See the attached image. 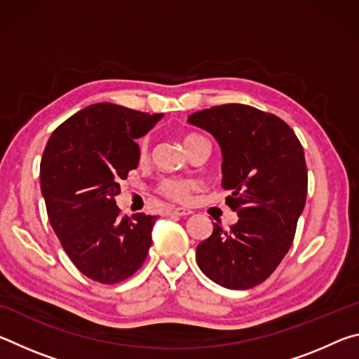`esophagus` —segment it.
<instances>
[{
	"instance_id": "1",
	"label": "esophagus",
	"mask_w": 359,
	"mask_h": 359,
	"mask_svg": "<svg viewBox=\"0 0 359 359\" xmlns=\"http://www.w3.org/2000/svg\"><path fill=\"white\" fill-rule=\"evenodd\" d=\"M172 214H174V215H177V217H188V215H191V214H193V210H190V209H185V208H174Z\"/></svg>"
}]
</instances>
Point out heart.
Masks as SVG:
<instances>
[{"instance_id": "1", "label": "heart", "mask_w": 359, "mask_h": 359, "mask_svg": "<svg viewBox=\"0 0 359 359\" xmlns=\"http://www.w3.org/2000/svg\"><path fill=\"white\" fill-rule=\"evenodd\" d=\"M196 139H201V136L198 135L185 136L184 139L185 147L193 141H196ZM147 149H149L147 139H142V141L139 142V156L141 158L147 156ZM191 190H193V184L190 180H185V179H166L163 180L160 185V191L169 199H174V201H185V199L190 196Z\"/></svg>"}]
</instances>
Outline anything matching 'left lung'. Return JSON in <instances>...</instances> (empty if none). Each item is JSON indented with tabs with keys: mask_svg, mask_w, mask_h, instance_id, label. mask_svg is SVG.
<instances>
[{
	"mask_svg": "<svg viewBox=\"0 0 359 359\" xmlns=\"http://www.w3.org/2000/svg\"><path fill=\"white\" fill-rule=\"evenodd\" d=\"M188 123L205 130L222 150V187L239 220L196 247L210 280L229 290L263 283L293 244L307 196V166L294 131L274 114L245 104L194 112Z\"/></svg>",
	"mask_w": 359,
	"mask_h": 359,
	"instance_id": "1",
	"label": "left lung"
}]
</instances>
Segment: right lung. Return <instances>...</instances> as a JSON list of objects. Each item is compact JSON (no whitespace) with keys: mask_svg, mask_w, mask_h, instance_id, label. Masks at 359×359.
<instances>
[{"mask_svg":"<svg viewBox=\"0 0 359 359\" xmlns=\"http://www.w3.org/2000/svg\"><path fill=\"white\" fill-rule=\"evenodd\" d=\"M161 117L98 102L63 121L46 145L39 177L48 222L72 263L95 282L125 280L147 258L156 217H121L115 196L139 165L136 139Z\"/></svg>","mask_w":359,"mask_h":359,"instance_id":"obj_1","label":"right lung"}]
</instances>
